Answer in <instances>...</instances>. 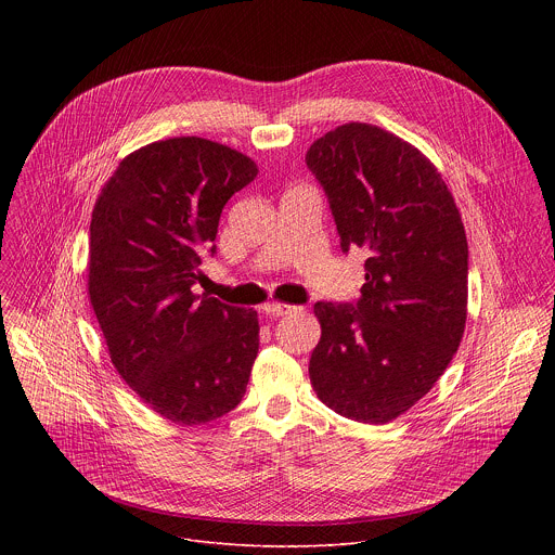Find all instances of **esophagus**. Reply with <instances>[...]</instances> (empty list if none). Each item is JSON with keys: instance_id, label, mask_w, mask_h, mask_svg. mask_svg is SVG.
Instances as JSON below:
<instances>
[{"instance_id": "1", "label": "esophagus", "mask_w": 555, "mask_h": 555, "mask_svg": "<svg viewBox=\"0 0 555 555\" xmlns=\"http://www.w3.org/2000/svg\"><path fill=\"white\" fill-rule=\"evenodd\" d=\"M298 307L296 305H289V302H279V300H272V302H266L263 305V311L268 315H287V313H294Z\"/></svg>"}]
</instances>
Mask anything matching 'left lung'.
<instances>
[{
  "mask_svg": "<svg viewBox=\"0 0 555 555\" xmlns=\"http://www.w3.org/2000/svg\"><path fill=\"white\" fill-rule=\"evenodd\" d=\"M340 246L366 253L356 305L315 302L309 358L319 400L343 417L388 424L411 411L456 353L467 319V240L437 167L404 138L347 122L307 149Z\"/></svg>",
  "mask_w": 555,
  "mask_h": 555,
  "instance_id": "left-lung-1",
  "label": "left lung"
}]
</instances>
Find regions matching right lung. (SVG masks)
<instances>
[{
  "label": "right lung",
  "instance_id": "1",
  "mask_svg": "<svg viewBox=\"0 0 555 555\" xmlns=\"http://www.w3.org/2000/svg\"><path fill=\"white\" fill-rule=\"evenodd\" d=\"M253 157L180 135L129 153L90 223L88 294L112 364L157 415L202 426L242 402L259 351L255 309L197 296L225 202L250 184Z\"/></svg>",
  "mask_w": 555,
  "mask_h": 555
}]
</instances>
